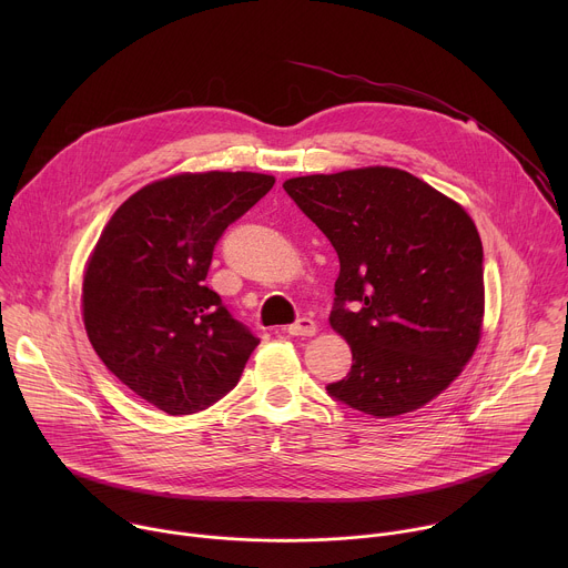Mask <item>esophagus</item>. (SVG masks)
I'll list each match as a JSON object with an SVG mask.
<instances>
[{
    "mask_svg": "<svg viewBox=\"0 0 568 568\" xmlns=\"http://www.w3.org/2000/svg\"><path fill=\"white\" fill-rule=\"evenodd\" d=\"M285 331H287V335H292V337H312V335L316 333V323H314L312 318L303 316V318L294 321L292 326H287Z\"/></svg>",
    "mask_w": 568,
    "mask_h": 568,
    "instance_id": "34e87169",
    "label": "esophagus"
}]
</instances>
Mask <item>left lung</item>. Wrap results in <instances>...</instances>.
Wrapping results in <instances>:
<instances>
[{"label": "left lung", "instance_id": "obj_1", "mask_svg": "<svg viewBox=\"0 0 568 568\" xmlns=\"http://www.w3.org/2000/svg\"><path fill=\"white\" fill-rule=\"evenodd\" d=\"M283 189L339 256L331 326L353 366L326 390L375 418L420 409L480 339L483 245L471 217L386 166L294 178Z\"/></svg>", "mask_w": 568, "mask_h": 568}]
</instances>
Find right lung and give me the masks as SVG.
Masks as SVG:
<instances>
[{"mask_svg":"<svg viewBox=\"0 0 568 568\" xmlns=\"http://www.w3.org/2000/svg\"><path fill=\"white\" fill-rule=\"evenodd\" d=\"M272 186L258 173H184L136 191L103 229L83 278L85 331L108 371L156 409L211 407L258 346L204 281L224 229Z\"/></svg>","mask_w":568,"mask_h":568,"instance_id":"add662e5","label":"right lung"}]
</instances>
